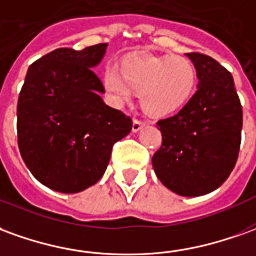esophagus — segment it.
Returning <instances> with one entry per match:
<instances>
[{
	"instance_id": "esophagus-1",
	"label": "esophagus",
	"mask_w": 256,
	"mask_h": 256,
	"mask_svg": "<svg viewBox=\"0 0 256 256\" xmlns=\"http://www.w3.org/2000/svg\"><path fill=\"white\" fill-rule=\"evenodd\" d=\"M146 122H142V120H138V119H134L133 120V128H132V130H133L134 133L136 132H138L141 128H144L146 126Z\"/></svg>"
}]
</instances>
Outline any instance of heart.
<instances>
[{
  "mask_svg": "<svg viewBox=\"0 0 256 256\" xmlns=\"http://www.w3.org/2000/svg\"><path fill=\"white\" fill-rule=\"evenodd\" d=\"M198 72L194 62L182 55H132L116 69L105 70L104 91L115 106L140 92L142 110L155 118H165L183 110L196 94Z\"/></svg>",
  "mask_w": 256,
  "mask_h": 256,
  "instance_id": "heart-1",
  "label": "heart"
}]
</instances>
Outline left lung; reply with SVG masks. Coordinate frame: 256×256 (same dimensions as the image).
Listing matches in <instances>:
<instances>
[{"label": "left lung", "mask_w": 256, "mask_h": 256, "mask_svg": "<svg viewBox=\"0 0 256 256\" xmlns=\"http://www.w3.org/2000/svg\"><path fill=\"white\" fill-rule=\"evenodd\" d=\"M196 68L198 90L176 115L156 122L162 146L155 174L169 190L200 196L220 187L238 158L242 108L232 73L214 58L186 54Z\"/></svg>", "instance_id": "obj_1"}]
</instances>
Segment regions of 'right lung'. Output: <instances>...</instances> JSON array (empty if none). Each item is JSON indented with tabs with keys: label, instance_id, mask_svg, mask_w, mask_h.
I'll return each instance as SVG.
<instances>
[{
	"label": "right lung",
	"instance_id": "obj_1",
	"mask_svg": "<svg viewBox=\"0 0 256 256\" xmlns=\"http://www.w3.org/2000/svg\"><path fill=\"white\" fill-rule=\"evenodd\" d=\"M106 42L76 51L58 48L28 68L18 100V146L41 184L65 194L102 178L112 146L132 130V119L104 102L91 68Z\"/></svg>",
	"mask_w": 256,
	"mask_h": 256
}]
</instances>
